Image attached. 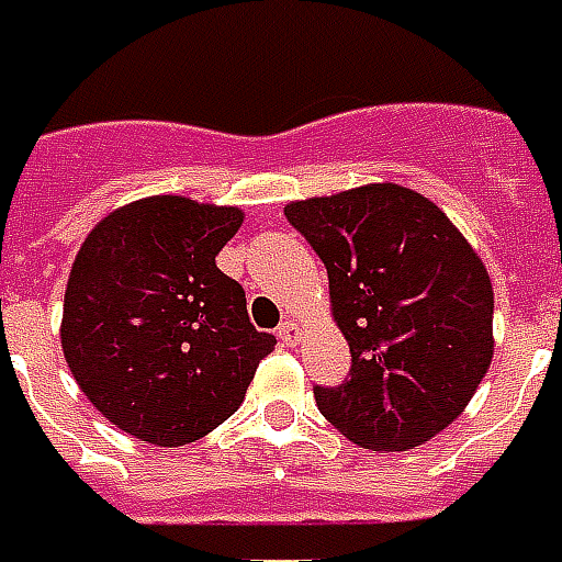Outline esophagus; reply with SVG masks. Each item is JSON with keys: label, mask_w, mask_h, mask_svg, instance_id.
I'll return each instance as SVG.
<instances>
[{"label": "esophagus", "mask_w": 562, "mask_h": 562, "mask_svg": "<svg viewBox=\"0 0 562 562\" xmlns=\"http://www.w3.org/2000/svg\"><path fill=\"white\" fill-rule=\"evenodd\" d=\"M278 338L284 341V345H300L302 341V326L296 321H284V324L278 326Z\"/></svg>", "instance_id": "1"}]
</instances>
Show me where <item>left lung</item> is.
<instances>
[{
    "mask_svg": "<svg viewBox=\"0 0 562 562\" xmlns=\"http://www.w3.org/2000/svg\"><path fill=\"white\" fill-rule=\"evenodd\" d=\"M288 221L329 274L351 348L341 387H317L333 427L369 451H408L463 415L493 360V284L451 217L381 181L296 199Z\"/></svg>",
    "mask_w": 562,
    "mask_h": 562,
    "instance_id": "1",
    "label": "left lung"
}]
</instances>
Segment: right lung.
<instances>
[{
    "mask_svg": "<svg viewBox=\"0 0 562 562\" xmlns=\"http://www.w3.org/2000/svg\"><path fill=\"white\" fill-rule=\"evenodd\" d=\"M245 211L145 196L109 211L71 262L59 345L99 415L135 439L178 448L245 402L274 336L217 269Z\"/></svg>",
    "mask_w": 562,
    "mask_h": 562,
    "instance_id": "add662e5",
    "label": "right lung"
}]
</instances>
